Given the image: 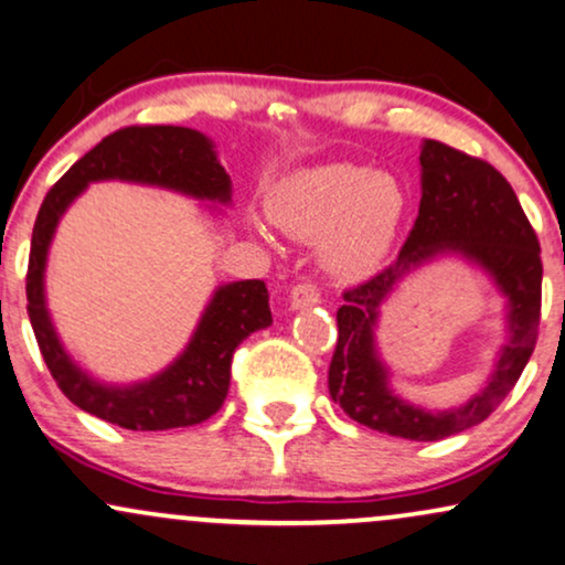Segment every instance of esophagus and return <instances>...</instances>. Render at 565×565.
Returning <instances> with one entry per match:
<instances>
[{"label":"esophagus","instance_id":"esophagus-1","mask_svg":"<svg viewBox=\"0 0 565 565\" xmlns=\"http://www.w3.org/2000/svg\"><path fill=\"white\" fill-rule=\"evenodd\" d=\"M318 302H321V291H318L316 284H310V281L297 284V287L289 291V308L291 310L316 308Z\"/></svg>","mask_w":565,"mask_h":565}]
</instances>
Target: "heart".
I'll list each match as a JSON object with an SVG mask.
<instances>
[{
    "instance_id": "1",
    "label": "heart",
    "mask_w": 565,
    "mask_h": 565,
    "mask_svg": "<svg viewBox=\"0 0 565 565\" xmlns=\"http://www.w3.org/2000/svg\"><path fill=\"white\" fill-rule=\"evenodd\" d=\"M268 205L274 221L291 236L321 242V257L331 274L355 278L390 253L407 196L390 173H373L355 162H326L278 181ZM255 228L268 236L260 221Z\"/></svg>"
}]
</instances>
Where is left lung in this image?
<instances>
[{"instance_id":"obj_1","label":"left lung","mask_w":565,"mask_h":565,"mask_svg":"<svg viewBox=\"0 0 565 565\" xmlns=\"http://www.w3.org/2000/svg\"><path fill=\"white\" fill-rule=\"evenodd\" d=\"M420 207L403 253L371 281L344 291L337 310L331 399L360 426L413 441L452 437L484 420L519 382L534 352L542 305L540 242L505 175L484 160L426 139L420 145ZM441 256L481 269L503 297L507 342L482 390L463 406L429 412L391 384L377 350V318L394 288Z\"/></svg>"}]
</instances>
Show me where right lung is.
<instances>
[{
	"instance_id": "obj_1",
	"label": "right lung",
	"mask_w": 565,
	"mask_h": 565,
	"mask_svg": "<svg viewBox=\"0 0 565 565\" xmlns=\"http://www.w3.org/2000/svg\"><path fill=\"white\" fill-rule=\"evenodd\" d=\"M126 181L192 196L213 215L231 205V175L221 166L215 141L183 126L120 128L86 152L50 189L39 207L31 236L29 318L44 363L73 405L107 424L131 431H166L194 426L215 416L228 394L231 358L255 331L274 323L268 289L260 278L217 284L196 321L186 348L154 376L131 384H110L92 376L65 350L46 308V260L67 207L88 183Z\"/></svg>"
}]
</instances>
